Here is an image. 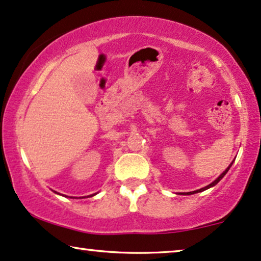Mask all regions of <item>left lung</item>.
I'll use <instances>...</instances> for the list:
<instances>
[{
    "mask_svg": "<svg viewBox=\"0 0 261 261\" xmlns=\"http://www.w3.org/2000/svg\"><path fill=\"white\" fill-rule=\"evenodd\" d=\"M232 163H234V162H231V163H230V165H229V167H228V168H226V169H225V170H224V171H223V172H222V174H221V175H219V176H218V177H217V178H216V180L212 182V184H210V185H207V186H205V187H204V188L197 189V191H193V192H188V193H186V195H191V194H195V193H199V192H204V191H206V189L211 188V187H213V186H216V185H217V184H218V182H219V181H221L223 177H224V176H225V174H226V172H228V171H229V169H230V168H231V165H232Z\"/></svg>",
    "mask_w": 261,
    "mask_h": 261,
    "instance_id": "left-lung-1",
    "label": "left lung"
}]
</instances>
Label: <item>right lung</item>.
<instances>
[{"mask_svg":"<svg viewBox=\"0 0 261 261\" xmlns=\"http://www.w3.org/2000/svg\"><path fill=\"white\" fill-rule=\"evenodd\" d=\"M55 193H57V192H55ZM57 194H59V193H57ZM97 193H94V194H91V195H87V198H90V197H93V195H96ZM83 198H86V197H83Z\"/></svg>","mask_w":261,"mask_h":261,"instance_id":"obj_1","label":"right lung"}]
</instances>
